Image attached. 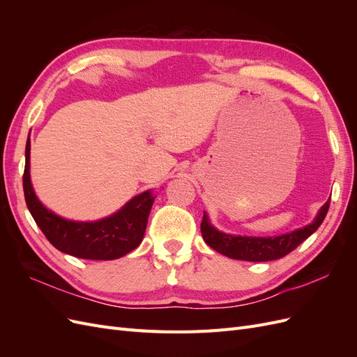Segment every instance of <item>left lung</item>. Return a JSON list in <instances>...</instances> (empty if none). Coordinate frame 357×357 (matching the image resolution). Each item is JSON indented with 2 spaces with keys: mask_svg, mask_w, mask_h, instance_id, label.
<instances>
[{
  "mask_svg": "<svg viewBox=\"0 0 357 357\" xmlns=\"http://www.w3.org/2000/svg\"><path fill=\"white\" fill-rule=\"evenodd\" d=\"M331 199L320 208L317 218L312 220L308 226L302 229H296L286 235L273 236V238H257V236H234L229 234L219 232L214 229L208 222L207 214L204 213L201 222V234L204 241L207 243L213 250L219 252L231 259H238V261L247 262H268L280 259L289 255L291 250L305 241L308 236L317 231L321 222L325 220L329 210Z\"/></svg>",
  "mask_w": 357,
  "mask_h": 357,
  "instance_id": "left-lung-1",
  "label": "left lung"
}]
</instances>
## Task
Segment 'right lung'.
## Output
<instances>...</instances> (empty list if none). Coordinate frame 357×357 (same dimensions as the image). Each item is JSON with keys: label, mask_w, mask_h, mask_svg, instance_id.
<instances>
[{"label": "right lung", "mask_w": 357, "mask_h": 357, "mask_svg": "<svg viewBox=\"0 0 357 357\" xmlns=\"http://www.w3.org/2000/svg\"><path fill=\"white\" fill-rule=\"evenodd\" d=\"M24 193L28 210L49 243L59 252L92 261H112L132 252L142 243L150 208L155 201L150 190L129 201L113 215L96 222H71L43 205L29 180V138L25 149Z\"/></svg>", "instance_id": "right-lung-1"}]
</instances>
